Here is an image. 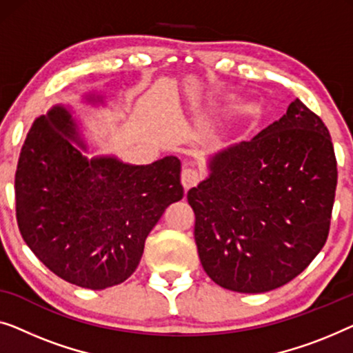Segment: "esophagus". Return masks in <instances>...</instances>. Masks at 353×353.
I'll use <instances>...</instances> for the list:
<instances>
[{
    "instance_id": "obj_1",
    "label": "esophagus",
    "mask_w": 353,
    "mask_h": 353,
    "mask_svg": "<svg viewBox=\"0 0 353 353\" xmlns=\"http://www.w3.org/2000/svg\"><path fill=\"white\" fill-rule=\"evenodd\" d=\"M181 181H182L183 188L188 190V188L195 187L196 183L200 182V172H198L196 170H193V168H185V170L182 171Z\"/></svg>"
}]
</instances>
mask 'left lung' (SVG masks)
<instances>
[{"label": "left lung", "instance_id": "left-lung-1", "mask_svg": "<svg viewBox=\"0 0 353 353\" xmlns=\"http://www.w3.org/2000/svg\"><path fill=\"white\" fill-rule=\"evenodd\" d=\"M327 128L299 99L251 139L217 152L187 193L208 276L265 292L296 278L325 246L337 185Z\"/></svg>", "mask_w": 353, "mask_h": 353}]
</instances>
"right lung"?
Here are the masks:
<instances>
[{
    "label": "right lung",
    "mask_w": 353,
    "mask_h": 353,
    "mask_svg": "<svg viewBox=\"0 0 353 353\" xmlns=\"http://www.w3.org/2000/svg\"><path fill=\"white\" fill-rule=\"evenodd\" d=\"M101 101V97H89ZM75 121L54 107L33 121L16 171V216L23 241L52 274L88 290L120 285L137 269L145 238L182 200L181 161L136 166L88 160Z\"/></svg>",
    "instance_id": "add662e5"
}]
</instances>
